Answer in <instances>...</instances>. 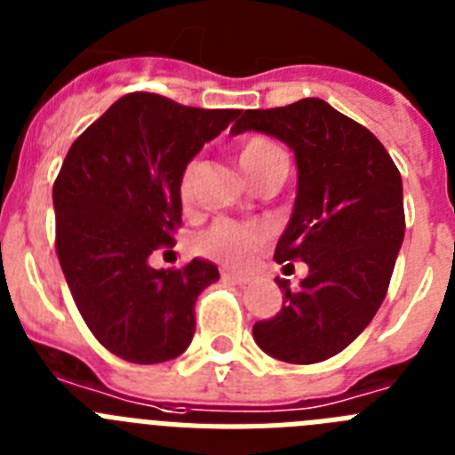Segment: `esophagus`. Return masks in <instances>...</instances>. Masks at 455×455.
Here are the masks:
<instances>
[{"label":"esophagus","mask_w":455,"mask_h":455,"mask_svg":"<svg viewBox=\"0 0 455 455\" xmlns=\"http://www.w3.org/2000/svg\"><path fill=\"white\" fill-rule=\"evenodd\" d=\"M223 275V280H230V283H236V284H246L251 277L243 275V273H235V271H223L220 273Z\"/></svg>","instance_id":"1"}]
</instances>
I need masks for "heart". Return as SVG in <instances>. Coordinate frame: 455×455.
I'll return each instance as SVG.
<instances>
[{
  "label": "heart",
  "instance_id": "heart-1",
  "mask_svg": "<svg viewBox=\"0 0 455 455\" xmlns=\"http://www.w3.org/2000/svg\"><path fill=\"white\" fill-rule=\"evenodd\" d=\"M236 164H239L243 175L252 184L268 178L273 172H283L284 175V171H287V156H284V152L273 140L264 139V136H251V139L243 140L239 150H236ZM196 172H198V164L188 162L184 166L182 175H180L178 193L184 207H188L193 198H196ZM262 243V230L228 219L216 220L196 241V246H198V251L204 257H212V259L225 264V267L236 268L246 267Z\"/></svg>",
  "mask_w": 455,
  "mask_h": 455
}]
</instances>
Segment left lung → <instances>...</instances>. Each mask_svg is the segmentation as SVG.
Here are the masks:
<instances>
[{"label": "left lung", "instance_id": "1", "mask_svg": "<svg viewBox=\"0 0 455 455\" xmlns=\"http://www.w3.org/2000/svg\"><path fill=\"white\" fill-rule=\"evenodd\" d=\"M251 130L275 136L296 156L299 193L273 257L309 268L299 289L275 277L283 309L257 321L252 337L283 363H323L371 323L387 296L405 235L401 172L367 127L319 98L248 108L230 132Z\"/></svg>", "mask_w": 455, "mask_h": 455}]
</instances>
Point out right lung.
I'll return each instance as SVG.
<instances>
[{"mask_svg":"<svg viewBox=\"0 0 455 455\" xmlns=\"http://www.w3.org/2000/svg\"><path fill=\"white\" fill-rule=\"evenodd\" d=\"M239 114L130 92L68 150L52 191L56 255L88 331L127 363H166L191 344L196 300L219 268H152L148 257L175 243L184 166Z\"/></svg>","mask_w":455,"mask_h":455,"instance_id":"add662e5","label":"right lung"}]
</instances>
